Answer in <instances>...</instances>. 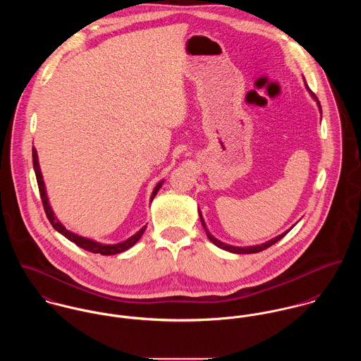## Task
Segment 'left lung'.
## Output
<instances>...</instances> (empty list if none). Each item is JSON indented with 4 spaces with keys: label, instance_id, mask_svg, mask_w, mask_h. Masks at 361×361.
<instances>
[{
    "label": "left lung",
    "instance_id": "1",
    "mask_svg": "<svg viewBox=\"0 0 361 361\" xmlns=\"http://www.w3.org/2000/svg\"><path fill=\"white\" fill-rule=\"evenodd\" d=\"M306 89H307V92L310 93V96L317 102V105H318V109H319V112H321V104L318 102V99L314 96V93L311 92L309 89V86L306 85ZM197 211H199V215H200V219H202V225H203V228H204V231H206L207 238L216 246V247H219V249H222V250H226V252H229V253H235V255H250V253H258V252H262V250H265V249H268L269 246H272V245H275L278 240H281L283 236H285V233L286 232H289V231H286L285 233H282V235H278V236H275V238H272V239H269V240H267L265 243H261V245H256V246H232V245H228V243H224V242H221V240H218L215 236H212L211 235V232L208 231V228H207L206 221H204V218H203V214H202V211H200V208H197Z\"/></svg>",
    "mask_w": 361,
    "mask_h": 361
}]
</instances>
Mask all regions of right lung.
<instances>
[{
  "label": "right lung",
  "instance_id": "right-lung-1",
  "mask_svg": "<svg viewBox=\"0 0 361 361\" xmlns=\"http://www.w3.org/2000/svg\"><path fill=\"white\" fill-rule=\"evenodd\" d=\"M33 168H35V172H36V179H37V185H39V190H40V196H42V202H43V206H44V211L47 214V218L49 221L51 222L52 228L59 232L62 236H65L68 240L73 242L75 245H78L80 249H85L90 253H96V255H102V256H114V255H119V253H123L126 250H129L132 246H135L139 239L142 238V235L145 233L147 225L142 226L135 235H132L130 238H128L126 240H122L119 243H114V245H105V243H100L97 240H93V239H89V238H85V236H80L69 229H66L61 221L55 216L54 211H52L51 206H50V202H49V196H47V190H46V185H44V179H43V175H42V169H40V164H39V155L36 149L33 147ZM164 183V179L159 180L157 185H155L154 190L152 193V197H150V203L154 200L155 195L158 193V190L161 189Z\"/></svg>",
  "mask_w": 361,
  "mask_h": 361
}]
</instances>
